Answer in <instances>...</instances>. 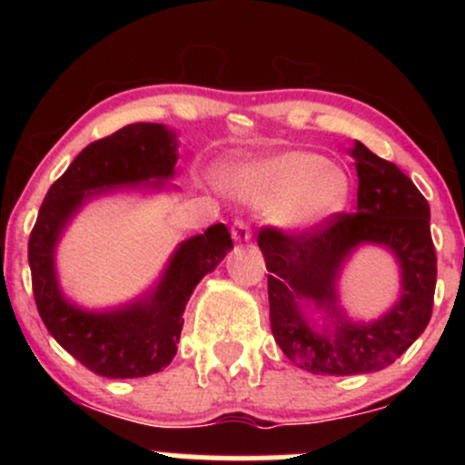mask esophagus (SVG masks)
Wrapping results in <instances>:
<instances>
[{
    "label": "esophagus",
    "mask_w": 465,
    "mask_h": 465,
    "mask_svg": "<svg viewBox=\"0 0 465 465\" xmlns=\"http://www.w3.org/2000/svg\"><path fill=\"white\" fill-rule=\"evenodd\" d=\"M232 238L236 240V242H249L251 240V229L244 221H233V227H232Z\"/></svg>",
    "instance_id": "obj_1"
}]
</instances>
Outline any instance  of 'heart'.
Wrapping results in <instances>:
<instances>
[{
  "mask_svg": "<svg viewBox=\"0 0 465 465\" xmlns=\"http://www.w3.org/2000/svg\"><path fill=\"white\" fill-rule=\"evenodd\" d=\"M233 190L255 205H275V221L286 229H312L332 221L350 203V177L323 154L286 151L242 165Z\"/></svg>",
  "mask_w": 465,
  "mask_h": 465,
  "instance_id": "obj_1",
  "label": "heart"
}]
</instances>
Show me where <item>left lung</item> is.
Wrapping results in <instances>:
<instances>
[{
	"label": "left lung",
	"instance_id": "1",
	"mask_svg": "<svg viewBox=\"0 0 465 465\" xmlns=\"http://www.w3.org/2000/svg\"><path fill=\"white\" fill-rule=\"evenodd\" d=\"M356 212L323 225L284 233L262 227L258 244L269 271L271 332L282 351L311 373L351 376L391 365L424 332L433 312L437 255L430 207L396 163L356 142ZM361 243H381L401 264V300L371 324L350 322L335 303V282ZM308 305L325 310L332 326L317 331Z\"/></svg>",
	"mask_w": 465,
	"mask_h": 465
}]
</instances>
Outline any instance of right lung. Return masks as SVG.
<instances>
[{
  "label": "right lung",
  "mask_w": 465,
  "mask_h": 465,
  "mask_svg": "<svg viewBox=\"0 0 465 465\" xmlns=\"http://www.w3.org/2000/svg\"><path fill=\"white\" fill-rule=\"evenodd\" d=\"M177 135L163 124L137 122L89 143L47 190L28 242L32 291L45 328L87 370L106 378L162 371L177 354L192 291L233 249L223 223L179 244L162 280L140 300L114 311H83L65 300L54 249L63 229L92 196L120 188H153L174 177ZM152 183L148 184L147 181Z\"/></svg>",
  "instance_id": "obj_1"
}]
</instances>
